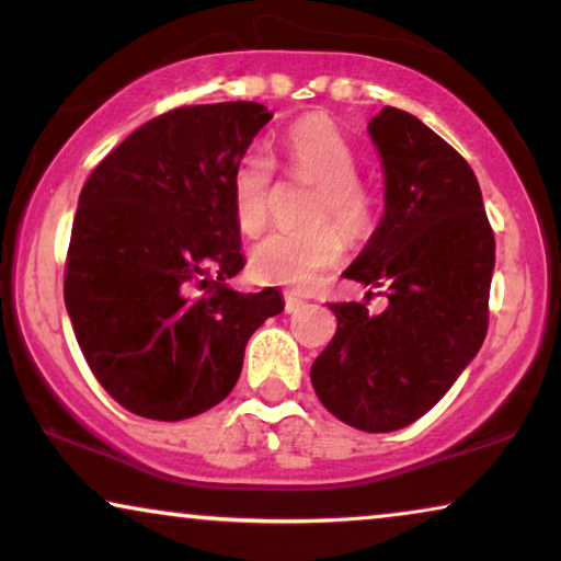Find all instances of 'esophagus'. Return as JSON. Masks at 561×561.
I'll list each match as a JSON object with an SVG mask.
<instances>
[{
    "label": "esophagus",
    "mask_w": 561,
    "mask_h": 561,
    "mask_svg": "<svg viewBox=\"0 0 561 561\" xmlns=\"http://www.w3.org/2000/svg\"><path fill=\"white\" fill-rule=\"evenodd\" d=\"M304 306H306L304 298H298L296 294H290V290H288V294H286V313H296V311H301Z\"/></svg>",
    "instance_id": "obj_1"
}]
</instances>
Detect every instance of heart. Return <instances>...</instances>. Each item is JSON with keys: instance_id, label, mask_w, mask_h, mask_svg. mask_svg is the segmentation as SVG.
Masks as SVG:
<instances>
[{"instance_id": "1", "label": "heart", "mask_w": 561, "mask_h": 561, "mask_svg": "<svg viewBox=\"0 0 561 561\" xmlns=\"http://www.w3.org/2000/svg\"><path fill=\"white\" fill-rule=\"evenodd\" d=\"M280 156L290 175L313 181L306 217L311 225L265 237L250 255L252 275L296 290H309L340 263L344 234L363 237L375 225V196L359 181L357 158L347 137L321 114H309L288 127ZM273 160L252 148L232 171V209L244 234H260L271 217ZM341 226L336 228L333 221Z\"/></svg>"}]
</instances>
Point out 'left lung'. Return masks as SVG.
Returning <instances> with one entry per match:
<instances>
[{
	"label": "left lung",
	"instance_id": "left-lung-1",
	"mask_svg": "<svg viewBox=\"0 0 561 561\" xmlns=\"http://www.w3.org/2000/svg\"><path fill=\"white\" fill-rule=\"evenodd\" d=\"M367 129L382 158L386 211L344 278L380 288L388 306L329 304L336 334L313 359L311 382L329 413L378 434L424 416L478 355L495 237L472 168L434 129L396 106Z\"/></svg>",
	"mask_w": 561,
	"mask_h": 561
}]
</instances>
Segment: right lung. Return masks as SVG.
Instances as JSON below:
<instances>
[{"label": "right lung", "mask_w": 561, "mask_h": 561, "mask_svg": "<svg viewBox=\"0 0 561 561\" xmlns=\"http://www.w3.org/2000/svg\"><path fill=\"white\" fill-rule=\"evenodd\" d=\"M273 114L255 102L179 106L137 127L83 183L64 298L91 373L137 416L181 421L225 401L244 347L283 311L244 267L232 171Z\"/></svg>", "instance_id": "add662e5"}]
</instances>
